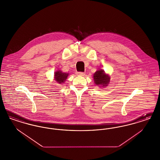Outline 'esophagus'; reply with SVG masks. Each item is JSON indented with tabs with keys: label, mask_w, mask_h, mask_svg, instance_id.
I'll list each match as a JSON object with an SVG mask.
<instances>
[{
	"label": "esophagus",
	"mask_w": 160,
	"mask_h": 160,
	"mask_svg": "<svg viewBox=\"0 0 160 160\" xmlns=\"http://www.w3.org/2000/svg\"><path fill=\"white\" fill-rule=\"evenodd\" d=\"M76 74L77 76H83L85 74L84 72H76Z\"/></svg>",
	"instance_id": "34e87169"
}]
</instances>
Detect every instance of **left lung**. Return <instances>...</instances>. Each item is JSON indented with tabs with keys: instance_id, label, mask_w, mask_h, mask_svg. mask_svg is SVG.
Listing matches in <instances>:
<instances>
[{
	"instance_id": "1",
	"label": "left lung",
	"mask_w": 160,
	"mask_h": 160,
	"mask_svg": "<svg viewBox=\"0 0 160 160\" xmlns=\"http://www.w3.org/2000/svg\"><path fill=\"white\" fill-rule=\"evenodd\" d=\"M94 82L97 85L106 87L110 82V77L105 74L103 70H98L93 74Z\"/></svg>"
}]
</instances>
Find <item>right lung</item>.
I'll list each match as a JSON object with an SVG mask.
<instances>
[{
	"label": "right lung",
	"mask_w": 160,
	"mask_h": 160,
	"mask_svg": "<svg viewBox=\"0 0 160 160\" xmlns=\"http://www.w3.org/2000/svg\"><path fill=\"white\" fill-rule=\"evenodd\" d=\"M68 76V73L62 72L61 71H58L56 72L54 74L55 80L59 83H63L66 80V79L67 78Z\"/></svg>",
	"instance_id": "1"
}]
</instances>
